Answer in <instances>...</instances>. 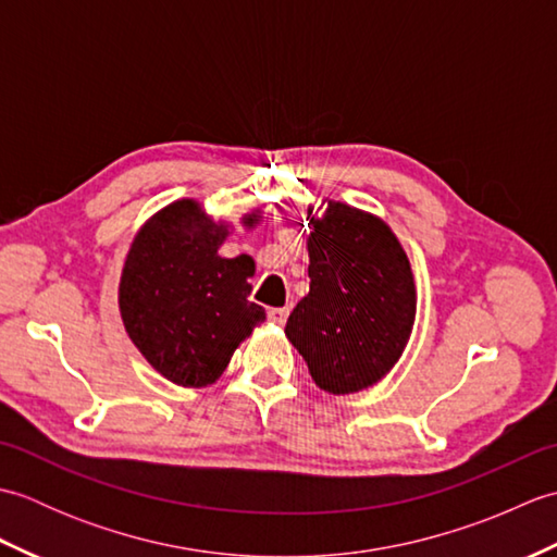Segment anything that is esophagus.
I'll return each instance as SVG.
<instances>
[{
    "label": "esophagus",
    "mask_w": 557,
    "mask_h": 557,
    "mask_svg": "<svg viewBox=\"0 0 557 557\" xmlns=\"http://www.w3.org/2000/svg\"><path fill=\"white\" fill-rule=\"evenodd\" d=\"M287 315H289V309H270L268 311V321L272 325H285L287 323Z\"/></svg>",
    "instance_id": "esophagus-1"
}]
</instances>
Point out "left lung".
<instances>
[{"mask_svg": "<svg viewBox=\"0 0 557 557\" xmlns=\"http://www.w3.org/2000/svg\"><path fill=\"white\" fill-rule=\"evenodd\" d=\"M311 289L292 311L285 335L313 383L330 395L371 387L405 351L417 285L409 258L387 224L339 200L321 218L309 208Z\"/></svg>", "mask_w": 557, "mask_h": 557, "instance_id": "left-lung-1", "label": "left lung"}]
</instances>
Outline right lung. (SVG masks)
I'll return each mask as SVG.
<instances>
[{
  "label": "right lung",
  "mask_w": 557,
  "mask_h": 557,
  "mask_svg": "<svg viewBox=\"0 0 557 557\" xmlns=\"http://www.w3.org/2000/svg\"><path fill=\"white\" fill-rule=\"evenodd\" d=\"M260 210L246 212L256 227ZM230 236L198 200L182 198L158 210L134 236L120 280V311L128 337L170 383L206 387L227 369L234 349L265 321L248 301L251 256L222 258Z\"/></svg>",
  "instance_id": "obj_1"
}]
</instances>
